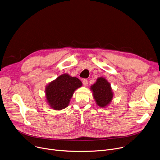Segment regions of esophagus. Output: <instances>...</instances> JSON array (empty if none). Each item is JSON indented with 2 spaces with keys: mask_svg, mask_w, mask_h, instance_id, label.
<instances>
[{
  "mask_svg": "<svg viewBox=\"0 0 160 160\" xmlns=\"http://www.w3.org/2000/svg\"><path fill=\"white\" fill-rule=\"evenodd\" d=\"M82 83H83V85L84 86H87L88 84V81L87 79H83L82 80Z\"/></svg>",
  "mask_w": 160,
  "mask_h": 160,
  "instance_id": "34e87169",
  "label": "esophagus"
}]
</instances>
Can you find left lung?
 <instances>
[{"instance_id": "1", "label": "left lung", "mask_w": 160, "mask_h": 160, "mask_svg": "<svg viewBox=\"0 0 160 160\" xmlns=\"http://www.w3.org/2000/svg\"><path fill=\"white\" fill-rule=\"evenodd\" d=\"M91 89L93 91L94 98L98 106L104 108L112 101L113 93L110 83L104 78H98L96 83L91 86Z\"/></svg>"}]
</instances>
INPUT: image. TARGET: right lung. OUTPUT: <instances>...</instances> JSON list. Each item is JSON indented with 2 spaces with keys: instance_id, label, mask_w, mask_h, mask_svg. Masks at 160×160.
I'll use <instances>...</instances> for the list:
<instances>
[{
  "instance_id": "right-lung-1",
  "label": "right lung",
  "mask_w": 160,
  "mask_h": 160,
  "mask_svg": "<svg viewBox=\"0 0 160 160\" xmlns=\"http://www.w3.org/2000/svg\"><path fill=\"white\" fill-rule=\"evenodd\" d=\"M82 82L67 74L58 77L47 86L45 94L50 106L54 110H61L69 105L74 91L81 87Z\"/></svg>"
}]
</instances>
